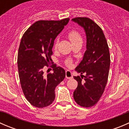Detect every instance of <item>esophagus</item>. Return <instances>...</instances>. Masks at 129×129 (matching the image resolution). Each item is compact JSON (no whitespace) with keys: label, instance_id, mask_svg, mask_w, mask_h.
I'll return each instance as SVG.
<instances>
[{"label":"esophagus","instance_id":"1","mask_svg":"<svg viewBox=\"0 0 129 129\" xmlns=\"http://www.w3.org/2000/svg\"><path fill=\"white\" fill-rule=\"evenodd\" d=\"M73 77L72 72L70 71H66V77L68 79H72Z\"/></svg>","mask_w":129,"mask_h":129}]
</instances>
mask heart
Here are the masks:
<instances>
[{
  "label": "heart",
  "mask_w": 129,
  "mask_h": 129,
  "mask_svg": "<svg viewBox=\"0 0 129 129\" xmlns=\"http://www.w3.org/2000/svg\"><path fill=\"white\" fill-rule=\"evenodd\" d=\"M68 36H69V38L70 40H71L72 43L78 41V40H82L81 36H80V34L75 30L71 31V32L69 33ZM57 44H56L55 45V47H57ZM71 60H69L67 61V64H71Z\"/></svg>",
  "instance_id": "obj_1"
}]
</instances>
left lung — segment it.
I'll return each mask as SVG.
<instances>
[{
	"instance_id": "left-lung-1",
	"label": "left lung",
	"mask_w": 129,
	"mask_h": 129,
	"mask_svg": "<svg viewBox=\"0 0 129 129\" xmlns=\"http://www.w3.org/2000/svg\"><path fill=\"white\" fill-rule=\"evenodd\" d=\"M72 21L82 27L86 36V50L75 69L81 75L74 77L78 85L73 95L77 104L90 107L97 103L107 82L110 63L109 47L103 31L93 20L76 17Z\"/></svg>"
}]
</instances>
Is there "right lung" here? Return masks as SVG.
<instances>
[{"mask_svg": "<svg viewBox=\"0 0 129 129\" xmlns=\"http://www.w3.org/2000/svg\"><path fill=\"white\" fill-rule=\"evenodd\" d=\"M69 19L39 20L23 35L17 57L19 75L27 101L36 107L50 105L55 97V89L64 79L66 72L53 67L52 74H44L43 68L52 61L54 40L68 24Z\"/></svg>", "mask_w": 129, "mask_h": 129, "instance_id": "right-lung-1", "label": "right lung"}]
</instances>
